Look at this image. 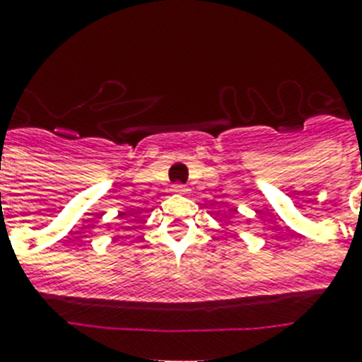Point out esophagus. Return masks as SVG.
Masks as SVG:
<instances>
[{"label": "esophagus", "mask_w": 362, "mask_h": 362, "mask_svg": "<svg viewBox=\"0 0 362 362\" xmlns=\"http://www.w3.org/2000/svg\"><path fill=\"white\" fill-rule=\"evenodd\" d=\"M173 193H176V195H189V189L186 186H182V184H175Z\"/></svg>", "instance_id": "esophagus-1"}]
</instances>
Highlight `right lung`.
I'll use <instances>...</instances> for the list:
<instances>
[{
	"instance_id": "1",
	"label": "right lung",
	"mask_w": 362,
	"mask_h": 362,
	"mask_svg": "<svg viewBox=\"0 0 362 362\" xmlns=\"http://www.w3.org/2000/svg\"><path fill=\"white\" fill-rule=\"evenodd\" d=\"M127 212H129V210H122V212L118 216H125V214H127Z\"/></svg>"
}]
</instances>
